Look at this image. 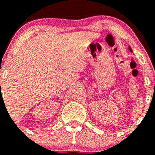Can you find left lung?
Here are the masks:
<instances>
[{"mask_svg": "<svg viewBox=\"0 0 155 155\" xmlns=\"http://www.w3.org/2000/svg\"><path fill=\"white\" fill-rule=\"evenodd\" d=\"M129 49H130V51H131V52H133V51H132V48H130V47H129Z\"/></svg>", "mask_w": 155, "mask_h": 155, "instance_id": "obj_1", "label": "left lung"}]
</instances>
